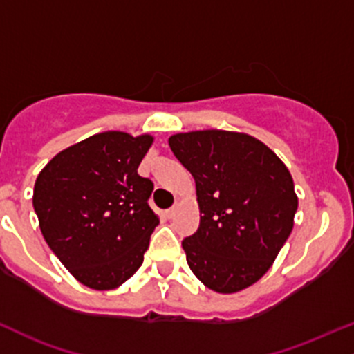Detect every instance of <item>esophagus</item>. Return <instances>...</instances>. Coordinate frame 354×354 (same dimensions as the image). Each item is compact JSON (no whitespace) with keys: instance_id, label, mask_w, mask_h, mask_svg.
I'll return each mask as SVG.
<instances>
[{"instance_id":"esophagus-1","label":"esophagus","mask_w":354,"mask_h":354,"mask_svg":"<svg viewBox=\"0 0 354 354\" xmlns=\"http://www.w3.org/2000/svg\"><path fill=\"white\" fill-rule=\"evenodd\" d=\"M174 213H176V208H168V209H166V212H165V215H166V218H173V216H174Z\"/></svg>"}]
</instances>
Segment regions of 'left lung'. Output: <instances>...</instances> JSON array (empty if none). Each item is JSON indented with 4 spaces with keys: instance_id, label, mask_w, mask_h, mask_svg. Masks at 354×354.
Wrapping results in <instances>:
<instances>
[{
    "instance_id": "obj_1",
    "label": "left lung",
    "mask_w": 354,
    "mask_h": 354,
    "mask_svg": "<svg viewBox=\"0 0 354 354\" xmlns=\"http://www.w3.org/2000/svg\"><path fill=\"white\" fill-rule=\"evenodd\" d=\"M169 147L195 178L200 225L181 242L208 289L239 292L270 269L294 227L297 196L284 162L259 139L230 131L174 134Z\"/></svg>"
}]
</instances>
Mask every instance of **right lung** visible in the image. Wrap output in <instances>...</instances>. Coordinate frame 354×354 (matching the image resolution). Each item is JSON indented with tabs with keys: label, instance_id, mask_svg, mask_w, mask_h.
<instances>
[{
	"label": "right lung",
	"instance_id": "right-lung-1",
	"mask_svg": "<svg viewBox=\"0 0 354 354\" xmlns=\"http://www.w3.org/2000/svg\"><path fill=\"white\" fill-rule=\"evenodd\" d=\"M151 136L100 133L58 153L38 174L33 208L53 254L84 286L119 287L142 266L158 215L138 174Z\"/></svg>",
	"mask_w": 354,
	"mask_h": 354
}]
</instances>
